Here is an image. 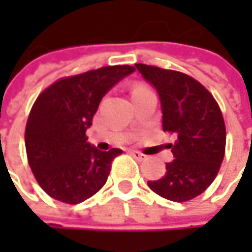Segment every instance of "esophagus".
<instances>
[{
	"label": "esophagus",
	"instance_id": "1",
	"mask_svg": "<svg viewBox=\"0 0 252 252\" xmlns=\"http://www.w3.org/2000/svg\"><path fill=\"white\" fill-rule=\"evenodd\" d=\"M131 156H132L135 160H140V162L147 159V156H146V155H143V153H140V152H137V150H132V152H131Z\"/></svg>",
	"mask_w": 252,
	"mask_h": 252
}]
</instances>
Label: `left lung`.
I'll return each instance as SVG.
<instances>
[{
    "label": "left lung",
    "mask_w": 252,
    "mask_h": 252,
    "mask_svg": "<svg viewBox=\"0 0 252 252\" xmlns=\"http://www.w3.org/2000/svg\"><path fill=\"white\" fill-rule=\"evenodd\" d=\"M160 99L163 131L176 134L174 160L166 174L149 181L152 191L171 201H188L215 181L226 146V128L220 108L212 93L192 77L179 71L135 64Z\"/></svg>",
    "instance_id": "8db88e82"
}]
</instances>
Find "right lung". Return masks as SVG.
<instances>
[{
  "label": "right lung",
  "mask_w": 252,
  "mask_h": 252,
  "mask_svg": "<svg viewBox=\"0 0 252 252\" xmlns=\"http://www.w3.org/2000/svg\"><path fill=\"white\" fill-rule=\"evenodd\" d=\"M131 65H112L61 78L36 99L26 126V152L30 169L52 198L78 204L94 195L106 182L111 163L121 149L102 152L87 141L102 97Z\"/></svg>",
  "instance_id": "obj_1"
}]
</instances>
